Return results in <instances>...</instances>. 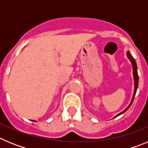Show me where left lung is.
<instances>
[{
  "mask_svg": "<svg viewBox=\"0 0 148 148\" xmlns=\"http://www.w3.org/2000/svg\"><path fill=\"white\" fill-rule=\"evenodd\" d=\"M127 58L130 59V61H131V64H132V66H133V78H134V92H133V98H132V100H131V102L130 104H129L127 108L125 110H123L121 113H119L118 115L116 116H119L120 115H121L122 113H125L129 108H130V106H131L132 103L133 101V99H134V97H135V95H136V90L137 88H138V72H137V65H136V62L135 59L133 58V56H131V54L130 53L129 51L127 52Z\"/></svg>",
  "mask_w": 148,
  "mask_h": 148,
  "instance_id": "obj_1",
  "label": "left lung"
}]
</instances>
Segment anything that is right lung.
<instances>
[{
    "label": "right lung",
    "mask_w": 148,
    "mask_h": 148,
    "mask_svg": "<svg viewBox=\"0 0 148 148\" xmlns=\"http://www.w3.org/2000/svg\"><path fill=\"white\" fill-rule=\"evenodd\" d=\"M33 121H34V120H33Z\"/></svg>",
    "instance_id": "right-lung-1"
}]
</instances>
